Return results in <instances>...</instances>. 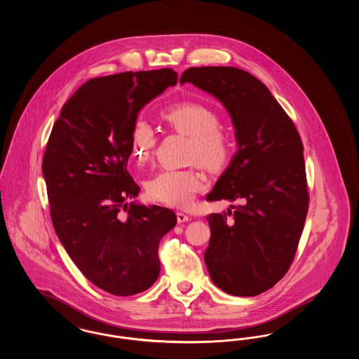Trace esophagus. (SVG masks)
<instances>
[{
	"instance_id": "esophagus-1",
	"label": "esophagus",
	"mask_w": 359,
	"mask_h": 359,
	"mask_svg": "<svg viewBox=\"0 0 359 359\" xmlns=\"http://www.w3.org/2000/svg\"><path fill=\"white\" fill-rule=\"evenodd\" d=\"M176 217H177V222L179 223L188 222L189 221V215L182 212V211H177Z\"/></svg>"
}]
</instances>
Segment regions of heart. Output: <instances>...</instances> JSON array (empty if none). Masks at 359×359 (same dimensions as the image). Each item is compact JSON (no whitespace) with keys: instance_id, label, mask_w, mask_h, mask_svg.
<instances>
[{"instance_id":"1","label":"heart","mask_w":359,"mask_h":359,"mask_svg":"<svg viewBox=\"0 0 359 359\" xmlns=\"http://www.w3.org/2000/svg\"><path fill=\"white\" fill-rule=\"evenodd\" d=\"M161 117L176 132L191 137L189 161H198L205 168L218 170L231 157L233 144L221 128L219 113L205 103L183 101L161 110ZM156 145V132L144 120H137L130 129L129 148L137 163L149 158ZM205 188L202 173L195 170H163L147 182L148 195L163 205L184 208L192 205L199 191Z\"/></svg>"}]
</instances>
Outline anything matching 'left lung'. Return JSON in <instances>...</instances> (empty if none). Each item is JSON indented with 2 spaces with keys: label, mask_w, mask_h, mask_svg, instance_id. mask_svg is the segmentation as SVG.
Here are the masks:
<instances>
[{
  "label": "left lung",
  "mask_w": 359,
  "mask_h": 359,
  "mask_svg": "<svg viewBox=\"0 0 359 359\" xmlns=\"http://www.w3.org/2000/svg\"><path fill=\"white\" fill-rule=\"evenodd\" d=\"M212 94L229 111L238 151L207 195L238 201L210 214L205 261L214 284L234 296H257L290 269L308 212L303 142L269 88L236 67H191L180 76Z\"/></svg>",
  "instance_id": "obj_1"
}]
</instances>
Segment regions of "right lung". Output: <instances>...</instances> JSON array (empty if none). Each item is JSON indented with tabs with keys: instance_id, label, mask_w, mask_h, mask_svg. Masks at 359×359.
I'll list each match as a JSON object with an SVG mask.
<instances>
[{
	"instance_id": "1",
	"label": "right lung",
	"mask_w": 359,
	"mask_h": 359,
	"mask_svg": "<svg viewBox=\"0 0 359 359\" xmlns=\"http://www.w3.org/2000/svg\"><path fill=\"white\" fill-rule=\"evenodd\" d=\"M176 82L171 69L87 81L62 107L43 157L57 237L86 278L116 296L154 285L160 239L176 224L170 208L128 203L140 187L126 170L138 111Z\"/></svg>"
}]
</instances>
